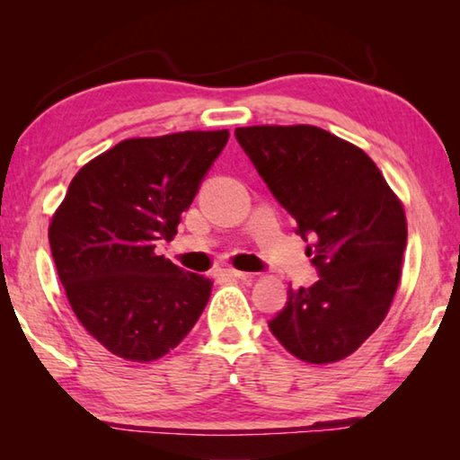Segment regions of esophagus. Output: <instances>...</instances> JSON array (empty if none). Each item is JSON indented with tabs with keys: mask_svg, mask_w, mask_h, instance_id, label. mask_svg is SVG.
<instances>
[{
	"mask_svg": "<svg viewBox=\"0 0 460 460\" xmlns=\"http://www.w3.org/2000/svg\"><path fill=\"white\" fill-rule=\"evenodd\" d=\"M215 276H219V278H237V279L249 278V274H245V271H239V270H233V268H221V270H217Z\"/></svg>",
	"mask_w": 460,
	"mask_h": 460,
	"instance_id": "1",
	"label": "esophagus"
}]
</instances>
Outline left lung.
I'll return each instance as SVG.
<instances>
[{"mask_svg":"<svg viewBox=\"0 0 460 460\" xmlns=\"http://www.w3.org/2000/svg\"><path fill=\"white\" fill-rule=\"evenodd\" d=\"M270 190L308 241L318 282L288 290L270 331L300 361L355 353L384 323L408 241L403 205L367 154L316 126L235 129Z\"/></svg>","mask_w":460,"mask_h":460,"instance_id":"1","label":"left lung"}]
</instances>
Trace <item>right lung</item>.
I'll list each match as a JSON object with an SVG mask.
<instances>
[{
	"label": "right lung",
	"instance_id": "1",
	"mask_svg": "<svg viewBox=\"0 0 460 460\" xmlns=\"http://www.w3.org/2000/svg\"><path fill=\"white\" fill-rule=\"evenodd\" d=\"M229 129L129 137L87 162L54 211L49 241L68 305L107 351L147 363L172 351L213 282L155 253L174 239Z\"/></svg>",
	"mask_w": 460,
	"mask_h": 460
}]
</instances>
